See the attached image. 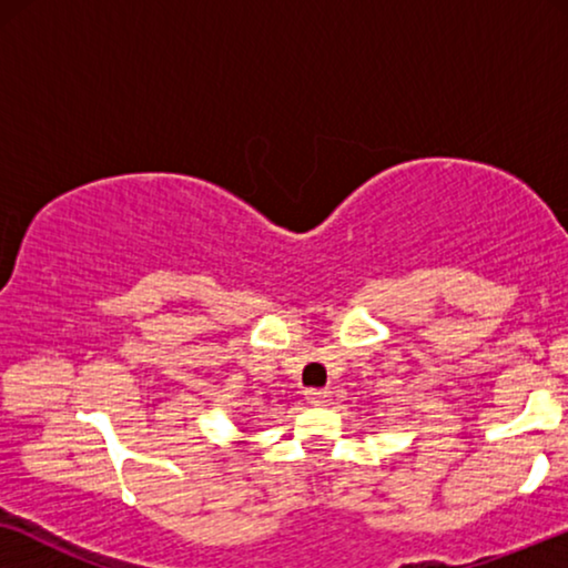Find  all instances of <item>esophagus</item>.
<instances>
[{"label":"esophagus","instance_id":"1","mask_svg":"<svg viewBox=\"0 0 568 568\" xmlns=\"http://www.w3.org/2000/svg\"><path fill=\"white\" fill-rule=\"evenodd\" d=\"M305 398H307L310 406H328L331 393L328 390H307Z\"/></svg>","mask_w":568,"mask_h":568}]
</instances>
